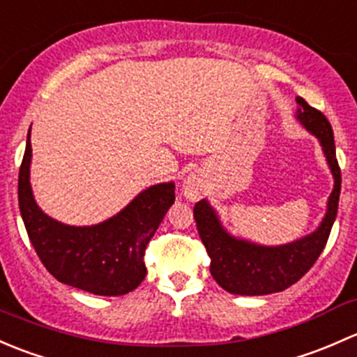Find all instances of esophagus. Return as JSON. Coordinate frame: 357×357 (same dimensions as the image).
Listing matches in <instances>:
<instances>
[{
	"label": "esophagus",
	"mask_w": 357,
	"mask_h": 357,
	"mask_svg": "<svg viewBox=\"0 0 357 357\" xmlns=\"http://www.w3.org/2000/svg\"><path fill=\"white\" fill-rule=\"evenodd\" d=\"M201 190H203V183H201L199 177H196V175H190V177L185 180V183H183V192H185V196L189 197V199H197Z\"/></svg>",
	"instance_id": "1"
}]
</instances>
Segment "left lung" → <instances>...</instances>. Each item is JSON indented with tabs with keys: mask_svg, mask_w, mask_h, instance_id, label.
<instances>
[{
	"mask_svg": "<svg viewBox=\"0 0 357 357\" xmlns=\"http://www.w3.org/2000/svg\"><path fill=\"white\" fill-rule=\"evenodd\" d=\"M296 119L319 141L333 175V190L326 201V213L314 232L282 245H261L229 234L208 199L194 206V220L208 256L209 271L216 284L235 296H266L282 292L310 271L328 241L337 218L340 197V168L335 156L332 125L321 112L296 98Z\"/></svg>",
	"mask_w": 357,
	"mask_h": 357,
	"instance_id": "obj_1",
	"label": "left lung"
}]
</instances>
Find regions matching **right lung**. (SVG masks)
Wrapping results in <instances>:
<instances>
[{
    "label": "right lung",
    "instance_id": "obj_1",
    "mask_svg": "<svg viewBox=\"0 0 357 357\" xmlns=\"http://www.w3.org/2000/svg\"><path fill=\"white\" fill-rule=\"evenodd\" d=\"M31 130L18 174V206L29 238L46 270L61 284L94 296H123L146 277L144 249L175 201V183L139 192L122 211L96 225L75 227L39 208L31 187Z\"/></svg>",
    "mask_w": 357,
    "mask_h": 357
}]
</instances>
